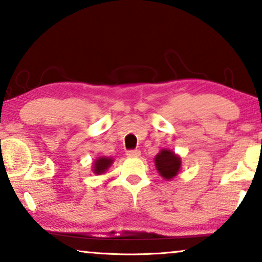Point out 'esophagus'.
<instances>
[{
    "label": "esophagus",
    "mask_w": 262,
    "mask_h": 262,
    "mask_svg": "<svg viewBox=\"0 0 262 262\" xmlns=\"http://www.w3.org/2000/svg\"><path fill=\"white\" fill-rule=\"evenodd\" d=\"M126 155L127 157H139L141 156V151L139 150H127Z\"/></svg>",
    "instance_id": "34e87169"
}]
</instances>
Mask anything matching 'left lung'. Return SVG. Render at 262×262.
<instances>
[{"mask_svg": "<svg viewBox=\"0 0 262 262\" xmlns=\"http://www.w3.org/2000/svg\"><path fill=\"white\" fill-rule=\"evenodd\" d=\"M155 166L161 177L170 180L177 177L181 168V159L168 149H162L155 156Z\"/></svg>", "mask_w": 262, "mask_h": 262, "instance_id": "left-lung-1", "label": "left lung"}]
</instances>
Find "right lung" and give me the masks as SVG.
I'll use <instances>...</instances> for the list:
<instances>
[{
	"label": "right lung",
	"mask_w": 262,
	"mask_h": 262,
	"mask_svg": "<svg viewBox=\"0 0 262 262\" xmlns=\"http://www.w3.org/2000/svg\"><path fill=\"white\" fill-rule=\"evenodd\" d=\"M112 163H113V159H111V157H106V156L99 157V159L95 160L94 166H93V171L98 175L105 173Z\"/></svg>",
	"instance_id": "right-lung-1"
}]
</instances>
